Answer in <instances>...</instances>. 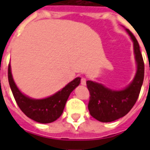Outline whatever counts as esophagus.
<instances>
[{
	"instance_id": "esophagus-1",
	"label": "esophagus",
	"mask_w": 150,
	"mask_h": 150,
	"mask_svg": "<svg viewBox=\"0 0 150 150\" xmlns=\"http://www.w3.org/2000/svg\"><path fill=\"white\" fill-rule=\"evenodd\" d=\"M81 84L83 85V86H85V85H86V79L85 78L81 79Z\"/></svg>"
}]
</instances>
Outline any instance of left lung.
I'll list each match as a JSON object with an SVG mask.
<instances>
[{
    "mask_svg": "<svg viewBox=\"0 0 150 150\" xmlns=\"http://www.w3.org/2000/svg\"><path fill=\"white\" fill-rule=\"evenodd\" d=\"M125 30L133 42L137 65V71L132 82L121 90H113L100 83L87 81L90 92L88 110L92 117L100 122H112L125 116L135 104L144 80L145 66L140 46L130 30L126 28Z\"/></svg>",
    "mask_w": 150,
    "mask_h": 150,
    "instance_id": "8db88e82",
    "label": "left lung"
}]
</instances>
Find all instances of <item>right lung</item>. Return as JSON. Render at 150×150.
Here are the masks:
<instances>
[{
    "mask_svg": "<svg viewBox=\"0 0 150 150\" xmlns=\"http://www.w3.org/2000/svg\"><path fill=\"white\" fill-rule=\"evenodd\" d=\"M8 79L9 86L18 107L26 116L34 121L42 124L54 122L62 115L69 96L80 83L81 78L77 77L64 88L49 97L34 99L23 94L15 83L8 65Z\"/></svg>",
    "mask_w": 150,
    "mask_h": 150,
    "instance_id": "obj_1",
    "label": "right lung"
}]
</instances>
